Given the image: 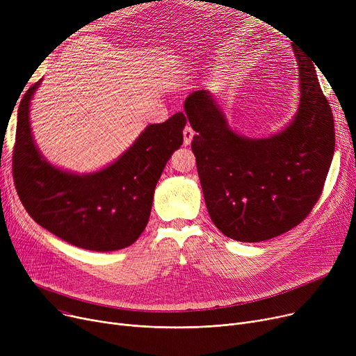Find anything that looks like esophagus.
Segmentation results:
<instances>
[{"label":"esophagus","instance_id":"esophagus-1","mask_svg":"<svg viewBox=\"0 0 356 356\" xmlns=\"http://www.w3.org/2000/svg\"><path fill=\"white\" fill-rule=\"evenodd\" d=\"M195 137V131L191 125H186L184 129H183V141H184V145H189L192 143Z\"/></svg>","mask_w":356,"mask_h":356}]
</instances>
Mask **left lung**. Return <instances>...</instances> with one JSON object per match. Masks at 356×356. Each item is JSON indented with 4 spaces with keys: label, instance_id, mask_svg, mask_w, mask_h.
<instances>
[{
    "label": "left lung",
    "instance_id": "8db88e82",
    "mask_svg": "<svg viewBox=\"0 0 356 356\" xmlns=\"http://www.w3.org/2000/svg\"><path fill=\"white\" fill-rule=\"evenodd\" d=\"M294 51L300 102L293 121L268 138L235 133L208 90L184 101L209 216L235 241L259 242L290 231L323 191L334 152L333 114L312 59Z\"/></svg>",
    "mask_w": 356,
    "mask_h": 356
}]
</instances>
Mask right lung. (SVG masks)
Instances as JSON below:
<instances>
[{"mask_svg": "<svg viewBox=\"0 0 356 356\" xmlns=\"http://www.w3.org/2000/svg\"><path fill=\"white\" fill-rule=\"evenodd\" d=\"M31 85L18 106L13 152L14 184L23 207L40 227L89 251H115L138 239L152 212L156 184L183 144L186 115L148 125L127 152L95 173L54 167L37 148L30 128Z\"/></svg>", "mask_w": 356, "mask_h": 356, "instance_id": "right-lung-1", "label": "right lung"}]
</instances>
